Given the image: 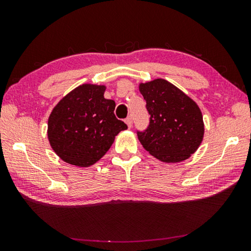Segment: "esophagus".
Wrapping results in <instances>:
<instances>
[{
	"instance_id": "1",
	"label": "esophagus",
	"mask_w": 251,
	"mask_h": 251,
	"mask_svg": "<svg viewBox=\"0 0 251 251\" xmlns=\"http://www.w3.org/2000/svg\"><path fill=\"white\" fill-rule=\"evenodd\" d=\"M125 123L127 124V126H128V128H130L131 125H133V120H131V117H127L125 120Z\"/></svg>"
}]
</instances>
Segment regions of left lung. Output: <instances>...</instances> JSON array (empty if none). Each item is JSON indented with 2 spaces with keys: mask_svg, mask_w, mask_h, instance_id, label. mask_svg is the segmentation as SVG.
Returning a JSON list of instances; mask_svg holds the SVG:
<instances>
[{
  "mask_svg": "<svg viewBox=\"0 0 251 251\" xmlns=\"http://www.w3.org/2000/svg\"><path fill=\"white\" fill-rule=\"evenodd\" d=\"M139 92L151 115L147 129L137 131L143 147L164 163L189 158L201 146L205 131L196 101L163 78L141 83Z\"/></svg>",
  "mask_w": 251,
  "mask_h": 251,
  "instance_id": "8db88e82",
  "label": "left lung"
}]
</instances>
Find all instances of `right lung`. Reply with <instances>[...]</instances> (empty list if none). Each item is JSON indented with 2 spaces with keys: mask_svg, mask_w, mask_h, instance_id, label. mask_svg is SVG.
<instances>
[{
  "mask_svg": "<svg viewBox=\"0 0 251 251\" xmlns=\"http://www.w3.org/2000/svg\"><path fill=\"white\" fill-rule=\"evenodd\" d=\"M104 85L83 84L65 95L48 122L50 147L65 163L78 167L94 165L127 125L117 120L115 101L104 97Z\"/></svg>",
  "mask_w": 251,
  "mask_h": 251,
  "instance_id": "1",
  "label": "right lung"
}]
</instances>
